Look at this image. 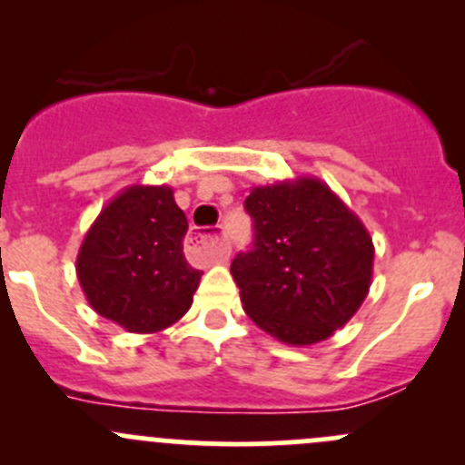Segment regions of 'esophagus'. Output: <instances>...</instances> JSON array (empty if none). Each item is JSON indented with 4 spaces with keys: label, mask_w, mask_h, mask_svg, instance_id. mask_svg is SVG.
<instances>
[{
    "label": "esophagus",
    "mask_w": 465,
    "mask_h": 465,
    "mask_svg": "<svg viewBox=\"0 0 465 465\" xmlns=\"http://www.w3.org/2000/svg\"><path fill=\"white\" fill-rule=\"evenodd\" d=\"M198 242H200V245H204L206 250L211 252V256H213V259L220 261V262L227 261L229 254H232V247H229V242L224 241V238H220V236H211V238L200 236Z\"/></svg>",
    "instance_id": "34e87169"
}]
</instances>
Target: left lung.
<instances>
[{
  "label": "left lung",
  "mask_w": 465,
  "mask_h": 465,
  "mask_svg": "<svg viewBox=\"0 0 465 465\" xmlns=\"http://www.w3.org/2000/svg\"><path fill=\"white\" fill-rule=\"evenodd\" d=\"M245 209L254 247L232 276L250 320L290 346L328 340L371 288L376 250L362 220L317 177L254 186Z\"/></svg>",
  "instance_id": "8db88e82"
}]
</instances>
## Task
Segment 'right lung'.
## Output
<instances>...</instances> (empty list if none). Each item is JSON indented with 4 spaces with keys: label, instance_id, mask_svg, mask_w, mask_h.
<instances>
[{
    "label": "right lung",
    "instance_id": "add662e5",
    "mask_svg": "<svg viewBox=\"0 0 465 465\" xmlns=\"http://www.w3.org/2000/svg\"><path fill=\"white\" fill-rule=\"evenodd\" d=\"M189 223L171 186H125L101 209L76 256L89 306L128 332H159L186 315L203 272L184 259Z\"/></svg>",
    "mask_w": 465,
    "mask_h": 465
}]
</instances>
